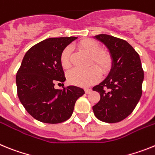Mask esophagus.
Wrapping results in <instances>:
<instances>
[{"label":"esophagus","instance_id":"esophagus-1","mask_svg":"<svg viewBox=\"0 0 155 155\" xmlns=\"http://www.w3.org/2000/svg\"><path fill=\"white\" fill-rule=\"evenodd\" d=\"M91 91V88H85V93H86V94H89Z\"/></svg>","mask_w":155,"mask_h":155}]
</instances>
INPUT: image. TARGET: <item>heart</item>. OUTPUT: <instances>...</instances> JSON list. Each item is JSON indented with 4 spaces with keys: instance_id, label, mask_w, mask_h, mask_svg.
Instances as JSON below:
<instances>
[{
    "instance_id": "obj_1",
    "label": "heart",
    "mask_w": 155,
    "mask_h": 155,
    "mask_svg": "<svg viewBox=\"0 0 155 155\" xmlns=\"http://www.w3.org/2000/svg\"><path fill=\"white\" fill-rule=\"evenodd\" d=\"M78 47L90 56V64L95 65L101 72H107L112 65V57L109 52L101 50L98 42L89 39H83L78 43ZM71 49L68 46L61 54V64L65 69L71 66ZM94 66H90L86 69L74 68L68 71V79L70 83L82 87L94 84L99 79V71Z\"/></svg>"
}]
</instances>
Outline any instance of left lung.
<instances>
[{"label":"left lung","instance_id":"obj_1","mask_svg":"<svg viewBox=\"0 0 155 155\" xmlns=\"http://www.w3.org/2000/svg\"><path fill=\"white\" fill-rule=\"evenodd\" d=\"M109 50L112 67L108 76L93 87L100 94L92 107L94 116L105 123H118L132 113L142 94L143 71L140 56L127 41L105 34L95 35Z\"/></svg>","mask_w":155,"mask_h":155}]
</instances>
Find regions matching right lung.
<instances>
[{
	"instance_id": "obj_1",
	"label": "right lung",
	"mask_w": 155,
	"mask_h": 155,
	"mask_svg": "<svg viewBox=\"0 0 155 155\" xmlns=\"http://www.w3.org/2000/svg\"><path fill=\"white\" fill-rule=\"evenodd\" d=\"M77 37L49 38L26 52L16 75L19 100L33 118L46 124H60L70 118L82 88L70 85L55 89L66 78L61 54Z\"/></svg>"
}]
</instances>
